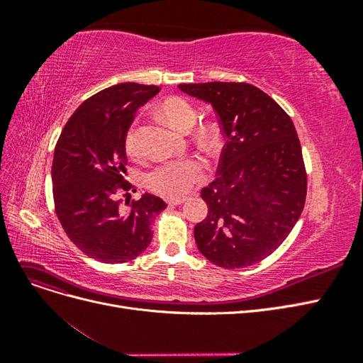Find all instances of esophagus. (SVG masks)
I'll list each match as a JSON object with an SVG mask.
<instances>
[{
  "instance_id": "obj_1",
  "label": "esophagus",
  "mask_w": 363,
  "mask_h": 363,
  "mask_svg": "<svg viewBox=\"0 0 363 363\" xmlns=\"http://www.w3.org/2000/svg\"><path fill=\"white\" fill-rule=\"evenodd\" d=\"M169 206H179V204H183L184 203V199H169L167 200Z\"/></svg>"
}]
</instances>
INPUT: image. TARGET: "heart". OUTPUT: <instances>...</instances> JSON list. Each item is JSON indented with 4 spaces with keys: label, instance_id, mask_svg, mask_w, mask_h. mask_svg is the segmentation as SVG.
Listing matches in <instances>:
<instances>
[{
    "label": "heart",
    "instance_id": "b5f03b06",
    "mask_svg": "<svg viewBox=\"0 0 363 363\" xmlns=\"http://www.w3.org/2000/svg\"><path fill=\"white\" fill-rule=\"evenodd\" d=\"M159 111L174 128L180 131H189L196 121L194 106L180 96L167 98L160 104ZM199 139L204 145H213L218 139L216 127L212 124L201 125L199 130ZM124 147L131 156H135L138 152V138L135 127H130L127 130ZM204 175L206 167L201 160L196 157H183L156 164L147 174L145 182L148 189L164 196V199H180V196L191 191L195 183L201 182Z\"/></svg>",
    "mask_w": 363,
    "mask_h": 363
}]
</instances>
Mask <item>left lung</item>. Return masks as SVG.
<instances>
[{
  "label": "left lung",
  "mask_w": 363,
  "mask_h": 363,
  "mask_svg": "<svg viewBox=\"0 0 363 363\" xmlns=\"http://www.w3.org/2000/svg\"><path fill=\"white\" fill-rule=\"evenodd\" d=\"M179 89L213 107L225 138L218 177L201 191L207 216L194 228L196 247L221 268L255 265L281 245L304 208L307 175L292 119L248 83Z\"/></svg>",
  "instance_id": "8db88e82"
}]
</instances>
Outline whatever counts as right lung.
Returning a JSON list of instances; mask_svg holds the SVG:
<instances>
[{
	"label": "right lung",
	"mask_w": 363,
	"mask_h": 363,
	"mask_svg": "<svg viewBox=\"0 0 363 363\" xmlns=\"http://www.w3.org/2000/svg\"><path fill=\"white\" fill-rule=\"evenodd\" d=\"M157 86L119 83L87 98L62 130L52 159L56 215L71 242L103 263H124L150 245L151 224L167 208L144 194L121 207L118 195L133 189L127 177L124 139L135 113ZM136 192V189H133Z\"/></svg>",
	"instance_id": "obj_1"
}]
</instances>
